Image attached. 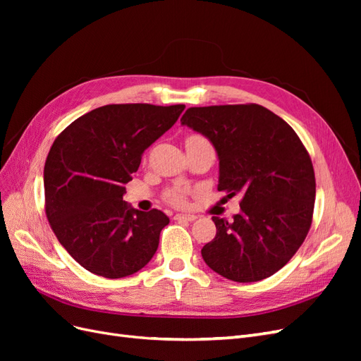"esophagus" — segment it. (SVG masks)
Wrapping results in <instances>:
<instances>
[{"mask_svg": "<svg viewBox=\"0 0 361 361\" xmlns=\"http://www.w3.org/2000/svg\"><path fill=\"white\" fill-rule=\"evenodd\" d=\"M195 215H191V214H176L174 215V220L178 221H194L195 220Z\"/></svg>", "mask_w": 361, "mask_h": 361, "instance_id": "34e87169", "label": "esophagus"}]
</instances>
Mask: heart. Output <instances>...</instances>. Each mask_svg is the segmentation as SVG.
Returning a JSON list of instances; mask_svg holds the SVG:
<instances>
[{
	"instance_id": "b5f03b06",
	"label": "heart",
	"mask_w": 361,
	"mask_h": 361,
	"mask_svg": "<svg viewBox=\"0 0 361 361\" xmlns=\"http://www.w3.org/2000/svg\"><path fill=\"white\" fill-rule=\"evenodd\" d=\"M187 140H204L202 135L192 134L190 135ZM166 199L169 203L174 204V206H185L187 204V195H185V191L182 188H171L166 192Z\"/></svg>"
}]
</instances>
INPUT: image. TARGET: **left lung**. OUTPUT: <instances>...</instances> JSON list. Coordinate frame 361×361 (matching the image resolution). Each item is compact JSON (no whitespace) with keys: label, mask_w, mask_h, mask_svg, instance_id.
<instances>
[{"label":"left lung","mask_w":361,"mask_h":361,"mask_svg":"<svg viewBox=\"0 0 361 361\" xmlns=\"http://www.w3.org/2000/svg\"><path fill=\"white\" fill-rule=\"evenodd\" d=\"M180 122L214 145L218 191L243 195L232 221L212 216L216 235L202 248L206 265L239 283L276 274L312 226L316 182L307 149L285 120L257 104L191 106Z\"/></svg>","instance_id":"obj_1"}]
</instances>
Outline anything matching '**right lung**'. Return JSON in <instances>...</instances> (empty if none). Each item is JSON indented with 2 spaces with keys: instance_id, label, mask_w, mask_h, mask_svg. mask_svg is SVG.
<instances>
[{
  "instance_id": "add662e5",
  "label": "right lung",
  "mask_w": 361,
  "mask_h": 361,
  "mask_svg": "<svg viewBox=\"0 0 361 361\" xmlns=\"http://www.w3.org/2000/svg\"><path fill=\"white\" fill-rule=\"evenodd\" d=\"M185 105L113 104L72 122L49 150L45 212L60 244L87 271L122 279L149 264L169 216L123 202L143 152L169 130Z\"/></svg>"
}]
</instances>
